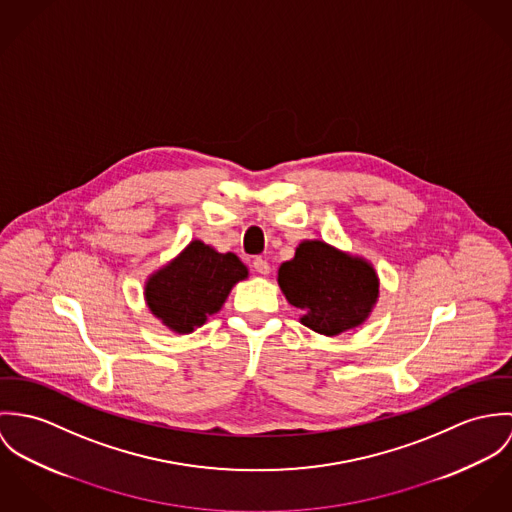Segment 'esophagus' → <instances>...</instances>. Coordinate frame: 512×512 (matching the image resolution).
I'll return each instance as SVG.
<instances>
[{
	"instance_id": "obj_1",
	"label": "esophagus",
	"mask_w": 512,
	"mask_h": 512,
	"mask_svg": "<svg viewBox=\"0 0 512 512\" xmlns=\"http://www.w3.org/2000/svg\"><path fill=\"white\" fill-rule=\"evenodd\" d=\"M253 269H255L259 275H269V273H271V267H269V263H267L265 259H261V257L253 259Z\"/></svg>"
}]
</instances>
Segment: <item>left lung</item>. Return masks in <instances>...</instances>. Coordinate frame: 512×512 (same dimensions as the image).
<instances>
[{
    "label": "left lung",
    "mask_w": 512,
    "mask_h": 512,
    "mask_svg": "<svg viewBox=\"0 0 512 512\" xmlns=\"http://www.w3.org/2000/svg\"><path fill=\"white\" fill-rule=\"evenodd\" d=\"M277 281L302 312L300 322L328 338L359 328L379 300L375 267L320 239H304L279 267Z\"/></svg>",
    "instance_id": "1"
}]
</instances>
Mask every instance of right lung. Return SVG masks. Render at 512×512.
I'll list each match as a JSON object with an SVG mask.
<instances>
[{"mask_svg":"<svg viewBox=\"0 0 512 512\" xmlns=\"http://www.w3.org/2000/svg\"><path fill=\"white\" fill-rule=\"evenodd\" d=\"M249 271L235 253H218L200 239L190 241L145 283V302L174 334H192L218 314Z\"/></svg>","mask_w":512,"mask_h":512,"instance_id":"obj_1","label":"right lung"}]
</instances>
